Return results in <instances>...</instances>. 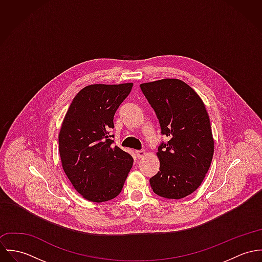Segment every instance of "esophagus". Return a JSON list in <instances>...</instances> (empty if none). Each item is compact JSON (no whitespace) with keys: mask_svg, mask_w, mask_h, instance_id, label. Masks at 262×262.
<instances>
[{"mask_svg":"<svg viewBox=\"0 0 262 262\" xmlns=\"http://www.w3.org/2000/svg\"><path fill=\"white\" fill-rule=\"evenodd\" d=\"M135 153H136V155H137L138 158H141V157H143V156L146 154L145 150H136Z\"/></svg>","mask_w":262,"mask_h":262,"instance_id":"esophagus-1","label":"esophagus"}]
</instances>
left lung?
Returning a JSON list of instances; mask_svg holds the SVG:
<instances>
[{
  "instance_id": "left-lung-1",
  "label": "left lung",
  "mask_w": 262,
  "mask_h": 262,
  "mask_svg": "<svg viewBox=\"0 0 262 262\" xmlns=\"http://www.w3.org/2000/svg\"><path fill=\"white\" fill-rule=\"evenodd\" d=\"M159 121V171L149 180L152 190L165 199H183L203 183L213 154L210 119L199 95L185 81L164 78L140 84Z\"/></svg>"
}]
</instances>
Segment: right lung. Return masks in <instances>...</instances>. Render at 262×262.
Returning a JSON list of instances; mask_svg holds the SVG:
<instances>
[{
	"mask_svg": "<svg viewBox=\"0 0 262 262\" xmlns=\"http://www.w3.org/2000/svg\"><path fill=\"white\" fill-rule=\"evenodd\" d=\"M133 83L91 84L73 100L58 136L66 174L84 199L102 203L122 190L133 157L113 146L114 115Z\"/></svg>",
	"mask_w": 262,
	"mask_h": 262,
	"instance_id": "1",
	"label": "right lung"
}]
</instances>
